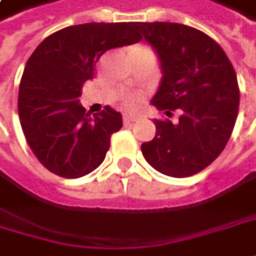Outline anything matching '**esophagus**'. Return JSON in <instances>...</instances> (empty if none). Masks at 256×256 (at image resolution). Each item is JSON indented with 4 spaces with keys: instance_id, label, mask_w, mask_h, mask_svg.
Listing matches in <instances>:
<instances>
[{
    "instance_id": "esophagus-1",
    "label": "esophagus",
    "mask_w": 256,
    "mask_h": 256,
    "mask_svg": "<svg viewBox=\"0 0 256 256\" xmlns=\"http://www.w3.org/2000/svg\"><path fill=\"white\" fill-rule=\"evenodd\" d=\"M141 118H142L141 114H126V115H124V122L125 124H132V122H136Z\"/></svg>"
}]
</instances>
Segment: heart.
<instances>
[{
  "label": "heart",
  "instance_id": "1",
  "mask_svg": "<svg viewBox=\"0 0 256 256\" xmlns=\"http://www.w3.org/2000/svg\"><path fill=\"white\" fill-rule=\"evenodd\" d=\"M135 102V99H130V104H134Z\"/></svg>",
  "mask_w": 256,
  "mask_h": 256
}]
</instances>
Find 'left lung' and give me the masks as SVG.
<instances>
[{"label": "left lung", "instance_id": "left-lung-1", "mask_svg": "<svg viewBox=\"0 0 256 256\" xmlns=\"http://www.w3.org/2000/svg\"><path fill=\"white\" fill-rule=\"evenodd\" d=\"M160 58L162 78L151 104L178 122L158 121L141 146L147 162L170 177H188L216 160L234 131L239 108L235 69L224 48L200 30L178 22H135Z\"/></svg>", "mask_w": 256, "mask_h": 256}]
</instances>
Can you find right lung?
<instances>
[{
  "label": "right lung",
  "instance_id": "right-lung-1",
  "mask_svg": "<svg viewBox=\"0 0 256 256\" xmlns=\"http://www.w3.org/2000/svg\"><path fill=\"white\" fill-rule=\"evenodd\" d=\"M140 40L131 22H88L53 32L32 52L20 82L18 116L48 172L79 178L105 160L110 135L122 128L121 114L105 106L90 116L79 96L105 52Z\"/></svg>",
  "mask_w": 256,
  "mask_h": 256
}]
</instances>
